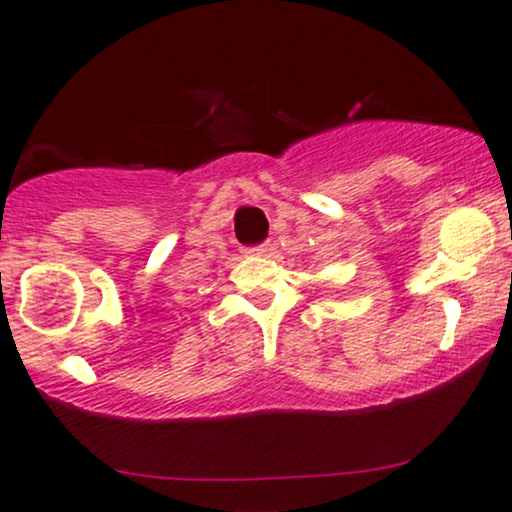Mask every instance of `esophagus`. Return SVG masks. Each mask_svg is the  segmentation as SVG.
Listing matches in <instances>:
<instances>
[{"label":"esophagus","instance_id":"obj_1","mask_svg":"<svg viewBox=\"0 0 512 512\" xmlns=\"http://www.w3.org/2000/svg\"><path fill=\"white\" fill-rule=\"evenodd\" d=\"M250 255H267V252H272V245L269 243H262V245H255V248H248Z\"/></svg>","mask_w":512,"mask_h":512}]
</instances>
